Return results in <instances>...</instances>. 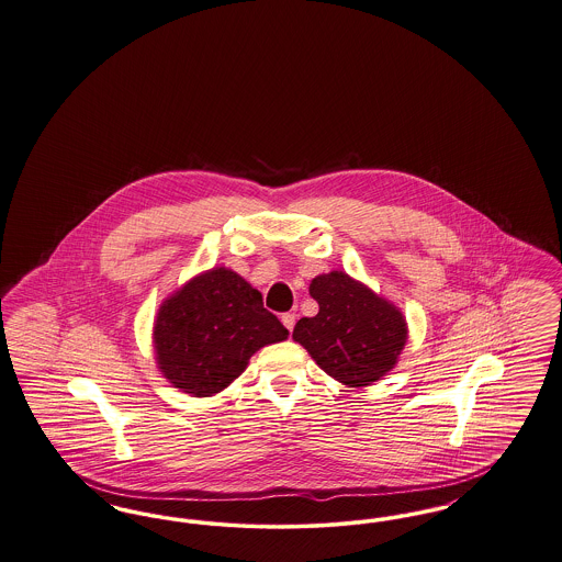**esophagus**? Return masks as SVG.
Returning a JSON list of instances; mask_svg holds the SVG:
<instances>
[{"label": "esophagus", "instance_id": "1", "mask_svg": "<svg viewBox=\"0 0 562 562\" xmlns=\"http://www.w3.org/2000/svg\"><path fill=\"white\" fill-rule=\"evenodd\" d=\"M281 323L285 325V329H290V331H292L293 325H295V315H293V313H285V315H281Z\"/></svg>", "mask_w": 562, "mask_h": 562}]
</instances>
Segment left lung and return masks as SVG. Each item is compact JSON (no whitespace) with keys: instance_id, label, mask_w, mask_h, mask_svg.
<instances>
[{"instance_id":"obj_1","label":"left lung","mask_w":562,"mask_h":562,"mask_svg":"<svg viewBox=\"0 0 562 562\" xmlns=\"http://www.w3.org/2000/svg\"><path fill=\"white\" fill-rule=\"evenodd\" d=\"M308 292L318 313L295 323L293 340L325 373L350 389H363L396 366L407 342V323L392 302L342 270L318 274Z\"/></svg>"}]
</instances>
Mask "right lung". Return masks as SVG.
Masks as SVG:
<instances>
[{"label":"right lung","mask_w":562,"mask_h":562,"mask_svg":"<svg viewBox=\"0 0 562 562\" xmlns=\"http://www.w3.org/2000/svg\"><path fill=\"white\" fill-rule=\"evenodd\" d=\"M288 329L235 270L196 274L159 306L153 327L155 359L173 389L212 396L239 378L251 355L283 342Z\"/></svg>","instance_id":"add662e5"}]
</instances>
